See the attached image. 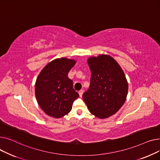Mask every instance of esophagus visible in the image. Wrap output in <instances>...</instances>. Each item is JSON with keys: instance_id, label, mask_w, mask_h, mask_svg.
<instances>
[{"instance_id": "34e87169", "label": "esophagus", "mask_w": 160, "mask_h": 160, "mask_svg": "<svg viewBox=\"0 0 160 160\" xmlns=\"http://www.w3.org/2000/svg\"><path fill=\"white\" fill-rule=\"evenodd\" d=\"M83 93V91L82 89H81V90H80V91H78V94H79V96H80V97H82Z\"/></svg>"}]
</instances>
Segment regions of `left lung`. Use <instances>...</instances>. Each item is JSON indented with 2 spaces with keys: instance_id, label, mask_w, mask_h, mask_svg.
Returning <instances> with one entry per match:
<instances>
[{
  "instance_id": "left-lung-1",
  "label": "left lung",
  "mask_w": 160,
  "mask_h": 160,
  "mask_svg": "<svg viewBox=\"0 0 160 160\" xmlns=\"http://www.w3.org/2000/svg\"><path fill=\"white\" fill-rule=\"evenodd\" d=\"M91 71L89 88L83 94L89 111L100 119L115 114L127 99L128 84L125 74L112 56L100 54L88 59Z\"/></svg>"
}]
</instances>
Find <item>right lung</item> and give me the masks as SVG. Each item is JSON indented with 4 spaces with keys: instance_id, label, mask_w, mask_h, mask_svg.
Returning <instances> with one entry per match:
<instances>
[{
    "instance_id": "1",
    "label": "right lung",
    "mask_w": 160,
    "mask_h": 160,
    "mask_svg": "<svg viewBox=\"0 0 160 160\" xmlns=\"http://www.w3.org/2000/svg\"><path fill=\"white\" fill-rule=\"evenodd\" d=\"M73 59L56 58L41 70L35 83V94L42 110L54 118L68 114L79 95L73 89L69 71L75 65Z\"/></svg>"
}]
</instances>
